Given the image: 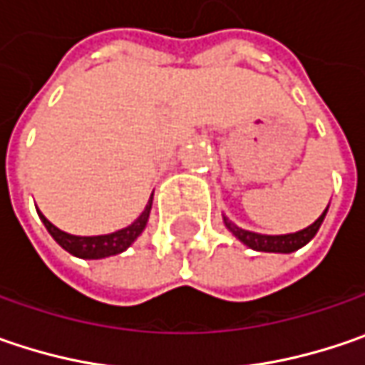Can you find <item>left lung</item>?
Masks as SVG:
<instances>
[{
	"instance_id": "left-lung-1",
	"label": "left lung",
	"mask_w": 365,
	"mask_h": 365,
	"mask_svg": "<svg viewBox=\"0 0 365 365\" xmlns=\"http://www.w3.org/2000/svg\"><path fill=\"white\" fill-rule=\"evenodd\" d=\"M325 214L327 210L321 214L310 227H307L304 230H298V232H292V235H257V232H251V230H243L239 229V227H235V225L229 222L227 218H225V222H227V227H229L230 232H232L241 243H245L247 247H251V249H255V251H267V253H292L296 249L307 245L310 239L317 235L319 227L323 225Z\"/></svg>"
}]
</instances>
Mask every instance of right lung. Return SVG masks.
Masks as SVG:
<instances>
[{
	"mask_svg": "<svg viewBox=\"0 0 365 365\" xmlns=\"http://www.w3.org/2000/svg\"><path fill=\"white\" fill-rule=\"evenodd\" d=\"M153 204V194L147 208L143 210V214L136 218L135 222L126 229L116 230V232H110V235H100V237H75L69 235L65 230L56 229L53 222H48L42 212L40 214V220L44 222L46 230L53 235L58 245L63 247L65 251H69L75 257H81V259H102V257H110V255H118L122 253L126 247H130L135 243V239L145 230L147 227V220H149V212H151Z\"/></svg>",
	"mask_w": 365,
	"mask_h": 365,
	"instance_id": "obj_1",
	"label": "right lung"
}]
</instances>
